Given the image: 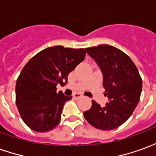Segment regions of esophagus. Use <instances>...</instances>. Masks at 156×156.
Instances as JSON below:
<instances>
[{"mask_svg":"<svg viewBox=\"0 0 156 156\" xmlns=\"http://www.w3.org/2000/svg\"><path fill=\"white\" fill-rule=\"evenodd\" d=\"M73 97L75 98V99H78V98H80L83 97V95L80 94H78V93H76V94H74L73 95Z\"/></svg>","mask_w":156,"mask_h":156,"instance_id":"esophagus-1","label":"esophagus"}]
</instances>
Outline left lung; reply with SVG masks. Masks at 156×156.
Here are the masks:
<instances>
[{
  "instance_id": "left-lung-1",
  "label": "left lung",
  "mask_w": 156,
  "mask_h": 156,
  "mask_svg": "<svg viewBox=\"0 0 156 156\" xmlns=\"http://www.w3.org/2000/svg\"><path fill=\"white\" fill-rule=\"evenodd\" d=\"M86 51L101 68L108 103L101 107L94 100L83 113L92 126L102 130L119 127L130 117L140 98L142 79L136 66L124 51L108 44L87 48Z\"/></svg>"
}]
</instances>
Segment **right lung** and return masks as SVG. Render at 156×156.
I'll return each mask as SVG.
<instances>
[{"mask_svg": "<svg viewBox=\"0 0 156 156\" xmlns=\"http://www.w3.org/2000/svg\"><path fill=\"white\" fill-rule=\"evenodd\" d=\"M86 54L84 48L54 46L39 51L22 68L16 83V103L27 126L36 132H48L60 122L65 102L72 96L57 93V85L68 83Z\"/></svg>", "mask_w": 156, "mask_h": 156, "instance_id": "add662e5", "label": "right lung"}]
</instances>
